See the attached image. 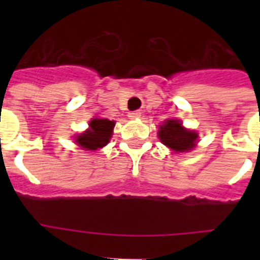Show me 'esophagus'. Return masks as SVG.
Instances as JSON below:
<instances>
[{"mask_svg":"<svg viewBox=\"0 0 260 260\" xmlns=\"http://www.w3.org/2000/svg\"><path fill=\"white\" fill-rule=\"evenodd\" d=\"M128 117H130L132 119L139 118V117H141V112H138V110H135V112H130V113H128Z\"/></svg>","mask_w":260,"mask_h":260,"instance_id":"esophagus-1","label":"esophagus"}]
</instances>
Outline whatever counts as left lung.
<instances>
[{"label":"left lung","mask_w":260,"mask_h":260,"mask_svg":"<svg viewBox=\"0 0 260 260\" xmlns=\"http://www.w3.org/2000/svg\"><path fill=\"white\" fill-rule=\"evenodd\" d=\"M157 134L161 143L174 152H189L198 141V133L185 128L178 119H167Z\"/></svg>","instance_id":"1"}]
</instances>
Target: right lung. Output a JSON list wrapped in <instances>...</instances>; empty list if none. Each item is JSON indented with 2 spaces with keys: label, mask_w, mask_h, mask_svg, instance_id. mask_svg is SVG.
Segmentation results:
<instances>
[{
  "label": "right lung",
  "mask_w": 260,
  "mask_h": 260,
  "mask_svg": "<svg viewBox=\"0 0 260 260\" xmlns=\"http://www.w3.org/2000/svg\"><path fill=\"white\" fill-rule=\"evenodd\" d=\"M114 125V121H109L107 118H93L92 121H89V128L75 137V142L83 150L96 151L103 148L109 143Z\"/></svg>",
  "instance_id": "add662e5"
}]
</instances>
